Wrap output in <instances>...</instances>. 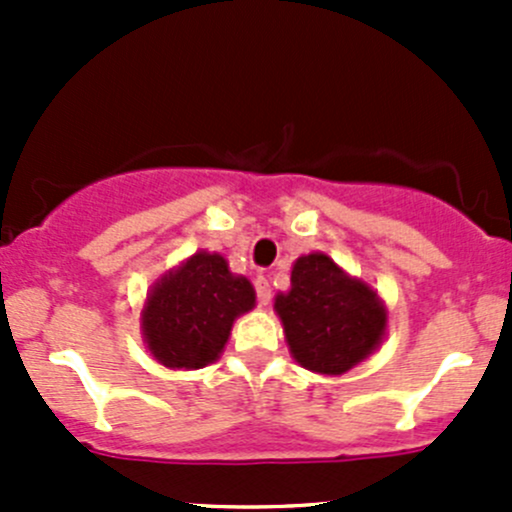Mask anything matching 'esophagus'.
Segmentation results:
<instances>
[{"mask_svg":"<svg viewBox=\"0 0 512 512\" xmlns=\"http://www.w3.org/2000/svg\"><path fill=\"white\" fill-rule=\"evenodd\" d=\"M255 292H257V302H260L262 307H267L272 299V287H270V280H267L265 275L255 277Z\"/></svg>","mask_w":512,"mask_h":512,"instance_id":"34e87169","label":"esophagus"}]
</instances>
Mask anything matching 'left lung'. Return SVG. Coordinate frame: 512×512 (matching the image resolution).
Returning a JSON list of instances; mask_svg holds the SVG:
<instances>
[{
	"label": "left lung",
	"instance_id": "left-lung-1",
	"mask_svg": "<svg viewBox=\"0 0 512 512\" xmlns=\"http://www.w3.org/2000/svg\"><path fill=\"white\" fill-rule=\"evenodd\" d=\"M289 352L309 371L344 374L379 347L386 312L364 282L344 275L327 255L294 262L292 289L277 294Z\"/></svg>",
	"mask_w": 512,
	"mask_h": 512
}]
</instances>
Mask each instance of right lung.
Listing matches in <instances>:
<instances>
[{"label": "right lung", "mask_w": 512, "mask_h": 512, "mask_svg": "<svg viewBox=\"0 0 512 512\" xmlns=\"http://www.w3.org/2000/svg\"><path fill=\"white\" fill-rule=\"evenodd\" d=\"M255 307V289L220 255L198 252L153 287L143 309L148 349L170 369H203L225 349L232 322Z\"/></svg>", "instance_id": "1"}]
</instances>
